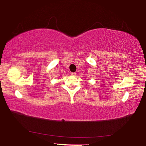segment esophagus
<instances>
[{
	"label": "esophagus",
	"mask_w": 146,
	"mask_h": 146,
	"mask_svg": "<svg viewBox=\"0 0 146 146\" xmlns=\"http://www.w3.org/2000/svg\"><path fill=\"white\" fill-rule=\"evenodd\" d=\"M71 75L73 76H75L76 75V73H71Z\"/></svg>",
	"instance_id": "34e87169"
}]
</instances>
